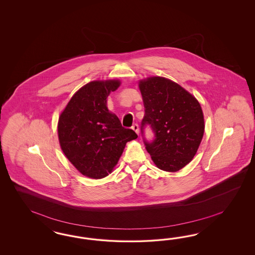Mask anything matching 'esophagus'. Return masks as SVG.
<instances>
[{"mask_svg": "<svg viewBox=\"0 0 255 255\" xmlns=\"http://www.w3.org/2000/svg\"><path fill=\"white\" fill-rule=\"evenodd\" d=\"M131 129L133 130V131H135L137 134H139V127L138 124H132V126H131Z\"/></svg>", "mask_w": 255, "mask_h": 255, "instance_id": "obj_1", "label": "esophagus"}]
</instances>
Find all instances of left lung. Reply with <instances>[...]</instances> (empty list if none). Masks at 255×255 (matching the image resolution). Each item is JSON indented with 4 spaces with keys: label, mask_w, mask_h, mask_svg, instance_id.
<instances>
[{
    "label": "left lung",
    "mask_w": 255,
    "mask_h": 255,
    "mask_svg": "<svg viewBox=\"0 0 255 255\" xmlns=\"http://www.w3.org/2000/svg\"><path fill=\"white\" fill-rule=\"evenodd\" d=\"M145 115L141 132L147 152L158 168L176 172L192 161L203 138L205 124L198 101L182 87L164 77H148L139 83ZM148 125L155 138L148 141Z\"/></svg>",
    "instance_id": "left-lung-1"
}]
</instances>
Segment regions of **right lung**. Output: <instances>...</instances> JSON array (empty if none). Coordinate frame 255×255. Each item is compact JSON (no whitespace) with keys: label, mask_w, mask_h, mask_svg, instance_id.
Returning a JSON list of instances; mask_svg holds the SVG:
<instances>
[{"label":"right lung","mask_w":255,"mask_h":255,"mask_svg":"<svg viewBox=\"0 0 255 255\" xmlns=\"http://www.w3.org/2000/svg\"><path fill=\"white\" fill-rule=\"evenodd\" d=\"M119 80L93 81L73 95L58 124L63 153L89 178L108 176L123 154L127 142L137 138L108 111L107 97L120 86Z\"/></svg>","instance_id":"add662e5"}]
</instances>
